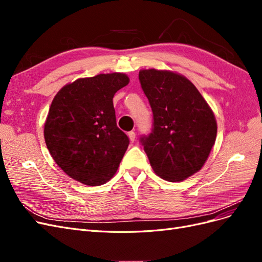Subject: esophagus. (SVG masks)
Wrapping results in <instances>:
<instances>
[{
  "label": "esophagus",
  "instance_id": "1",
  "mask_svg": "<svg viewBox=\"0 0 262 262\" xmlns=\"http://www.w3.org/2000/svg\"><path fill=\"white\" fill-rule=\"evenodd\" d=\"M128 137H129V140H130L131 143H133V142L136 141V133H134L133 131H131V132L128 133Z\"/></svg>",
  "mask_w": 262,
  "mask_h": 262
}]
</instances>
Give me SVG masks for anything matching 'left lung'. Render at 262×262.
I'll use <instances>...</instances> for the list:
<instances>
[{"mask_svg": "<svg viewBox=\"0 0 262 262\" xmlns=\"http://www.w3.org/2000/svg\"><path fill=\"white\" fill-rule=\"evenodd\" d=\"M154 128L141 139L150 166L167 181L199 171L215 143L217 123L211 107L188 78L167 70H140Z\"/></svg>", "mask_w": 262, "mask_h": 262, "instance_id": "left-lung-1", "label": "left lung"}]
</instances>
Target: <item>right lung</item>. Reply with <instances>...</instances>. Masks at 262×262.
Here are the masks:
<instances>
[{
	"mask_svg": "<svg viewBox=\"0 0 262 262\" xmlns=\"http://www.w3.org/2000/svg\"><path fill=\"white\" fill-rule=\"evenodd\" d=\"M130 82L124 73L77 78L55 95L43 136L59 167L87 186H100L118 170L129 139L117 126L113 98Z\"/></svg>",
	"mask_w": 262,
	"mask_h": 262,
	"instance_id": "obj_1",
	"label": "right lung"
}]
</instances>
